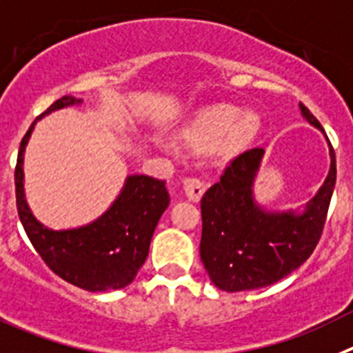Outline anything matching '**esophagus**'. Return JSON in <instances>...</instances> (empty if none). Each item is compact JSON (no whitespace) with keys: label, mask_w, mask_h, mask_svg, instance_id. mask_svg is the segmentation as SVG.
Instances as JSON below:
<instances>
[{"label":"esophagus","mask_w":353,"mask_h":353,"mask_svg":"<svg viewBox=\"0 0 353 353\" xmlns=\"http://www.w3.org/2000/svg\"><path fill=\"white\" fill-rule=\"evenodd\" d=\"M183 188L186 196H188L192 202H199L205 192V184L204 181L196 179V177H188V179L183 181Z\"/></svg>","instance_id":"obj_1"}]
</instances>
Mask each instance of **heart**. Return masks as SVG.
Segmentation results:
<instances>
[{
  "mask_svg": "<svg viewBox=\"0 0 353 353\" xmlns=\"http://www.w3.org/2000/svg\"><path fill=\"white\" fill-rule=\"evenodd\" d=\"M262 128V117L255 110H244L232 103H214L196 110L181 128L179 137L196 151H212L221 144L225 151H234L256 137ZM163 151L174 153L176 148L158 142Z\"/></svg>",
  "mask_w": 353,
  "mask_h": 353,
  "instance_id": "obj_1",
  "label": "heart"
}]
</instances>
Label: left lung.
Listing matches in <instances>:
<instances>
[{
	"mask_svg": "<svg viewBox=\"0 0 353 353\" xmlns=\"http://www.w3.org/2000/svg\"><path fill=\"white\" fill-rule=\"evenodd\" d=\"M303 117L323 133L313 114L299 103ZM329 144L331 167L325 181L306 204L274 211L259 204L255 179L263 149H250L225 169L204 193L200 259L212 283L225 292L269 287L303 265L322 236L336 184V157Z\"/></svg>",
	"mask_w": 353,
	"mask_h": 353,
	"instance_id": "obj_1",
	"label": "left lung"
}]
</instances>
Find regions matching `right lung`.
Instances as JSON below:
<instances>
[{"instance_id":"right-lung-1","label":"right lung","mask_w":353,"mask_h":353,"mask_svg":"<svg viewBox=\"0 0 353 353\" xmlns=\"http://www.w3.org/2000/svg\"><path fill=\"white\" fill-rule=\"evenodd\" d=\"M82 98H59L34 119L21 142L15 167V196L21 223L43 262L59 278L88 292L119 290L132 283L144 265L154 228L170 196L165 181L144 174L126 176L119 195L97 220L74 228L46 227L31 211L24 192V153L34 125L66 107H81Z\"/></svg>"}]
</instances>
